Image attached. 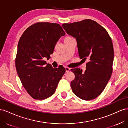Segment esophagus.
I'll use <instances>...</instances> for the list:
<instances>
[{
  "instance_id": "34e87169",
  "label": "esophagus",
  "mask_w": 128,
  "mask_h": 128,
  "mask_svg": "<svg viewBox=\"0 0 128 128\" xmlns=\"http://www.w3.org/2000/svg\"><path fill=\"white\" fill-rule=\"evenodd\" d=\"M65 70H66V72H68L70 70V68L68 67H66L65 68Z\"/></svg>"
}]
</instances>
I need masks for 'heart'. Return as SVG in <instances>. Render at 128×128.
<instances>
[{
  "instance_id": "obj_1",
  "label": "heart",
  "mask_w": 128,
  "mask_h": 128,
  "mask_svg": "<svg viewBox=\"0 0 128 128\" xmlns=\"http://www.w3.org/2000/svg\"><path fill=\"white\" fill-rule=\"evenodd\" d=\"M71 38H72L70 37V36H67V37H66V38H65V39H64V42H65V41H67V40H70V39H71Z\"/></svg>"
}]
</instances>
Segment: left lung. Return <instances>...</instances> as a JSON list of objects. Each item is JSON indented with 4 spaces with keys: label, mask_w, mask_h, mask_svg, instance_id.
<instances>
[{
    "label": "left lung",
    "mask_w": 128,
    "mask_h": 128,
    "mask_svg": "<svg viewBox=\"0 0 128 128\" xmlns=\"http://www.w3.org/2000/svg\"><path fill=\"white\" fill-rule=\"evenodd\" d=\"M62 27L76 38L80 59L89 60L85 72L79 68L71 70L75 74L71 82L73 92L82 100H93L102 93L112 73V38L103 27L92 20L64 24Z\"/></svg>",
    "instance_id": "left-lung-1"
}]
</instances>
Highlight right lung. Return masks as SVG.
Wrapping results in <instances>:
<instances>
[{"label": "right lung", "mask_w": 128, "mask_h": 128, "mask_svg": "<svg viewBox=\"0 0 128 128\" xmlns=\"http://www.w3.org/2000/svg\"><path fill=\"white\" fill-rule=\"evenodd\" d=\"M65 32L56 23L37 22L22 35L18 46L16 66L22 84L34 99L42 100L54 93L65 73L64 67L54 68L49 60L56 44Z\"/></svg>", "instance_id": "obj_1"}]
</instances>
